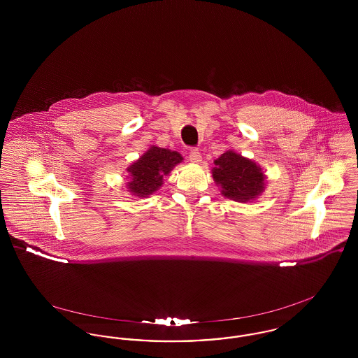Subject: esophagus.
Returning a JSON list of instances; mask_svg holds the SVG:
<instances>
[{"instance_id":"34e87169","label":"esophagus","mask_w":358,"mask_h":358,"mask_svg":"<svg viewBox=\"0 0 358 358\" xmlns=\"http://www.w3.org/2000/svg\"><path fill=\"white\" fill-rule=\"evenodd\" d=\"M189 161H190L192 164H200V162L203 161V157H201V154H200V152H199L197 149H192V150L189 152Z\"/></svg>"}]
</instances>
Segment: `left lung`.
<instances>
[{
  "label": "left lung",
  "mask_w": 358,
  "mask_h": 358,
  "mask_svg": "<svg viewBox=\"0 0 358 358\" xmlns=\"http://www.w3.org/2000/svg\"><path fill=\"white\" fill-rule=\"evenodd\" d=\"M212 177L222 196L236 203H254L266 189L267 176L252 159L227 150L215 159Z\"/></svg>",
  "instance_id": "1"
}]
</instances>
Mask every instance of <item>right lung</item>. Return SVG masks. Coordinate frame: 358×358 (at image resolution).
Here are the masks:
<instances>
[{
    "label": "right lung",
    "instance_id": "right-lung-1",
    "mask_svg": "<svg viewBox=\"0 0 358 358\" xmlns=\"http://www.w3.org/2000/svg\"><path fill=\"white\" fill-rule=\"evenodd\" d=\"M182 159L178 152L152 145L126 169L129 173L126 176L129 178V182H126L127 192L139 199L149 197L162 187L164 177L181 164Z\"/></svg>",
    "mask_w": 358,
    "mask_h": 358
}]
</instances>
